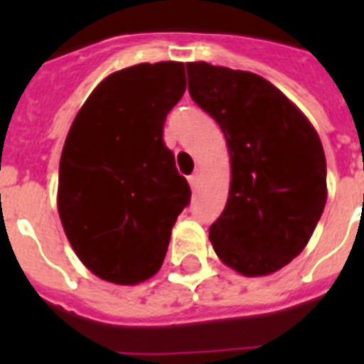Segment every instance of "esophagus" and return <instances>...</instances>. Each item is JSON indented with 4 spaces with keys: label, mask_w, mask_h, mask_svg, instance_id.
<instances>
[{
    "label": "esophagus",
    "mask_w": 364,
    "mask_h": 364,
    "mask_svg": "<svg viewBox=\"0 0 364 364\" xmlns=\"http://www.w3.org/2000/svg\"><path fill=\"white\" fill-rule=\"evenodd\" d=\"M198 180H200V171H195L191 176H189V184H191L193 188H197Z\"/></svg>",
    "instance_id": "esophagus-1"
}]
</instances>
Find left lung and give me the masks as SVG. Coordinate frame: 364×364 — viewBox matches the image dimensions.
Instances as JSON below:
<instances>
[{
    "mask_svg": "<svg viewBox=\"0 0 364 364\" xmlns=\"http://www.w3.org/2000/svg\"><path fill=\"white\" fill-rule=\"evenodd\" d=\"M189 95L226 136L231 184L210 240L246 277L284 268L310 240L326 204V159L308 118L259 74L188 63Z\"/></svg>",
    "mask_w": 364,
    "mask_h": 364,
    "instance_id": "obj_1",
    "label": "left lung"
}]
</instances>
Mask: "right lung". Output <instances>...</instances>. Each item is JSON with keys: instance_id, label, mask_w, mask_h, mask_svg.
I'll list each match as a JSON object with an SVG mask.
<instances>
[{"instance_id": "obj_1", "label": "right lung", "mask_w": 364, "mask_h": 364, "mask_svg": "<svg viewBox=\"0 0 364 364\" xmlns=\"http://www.w3.org/2000/svg\"><path fill=\"white\" fill-rule=\"evenodd\" d=\"M186 91L184 63L109 74L78 111L60 159L58 213L87 268L114 284L159 272L191 198L164 124Z\"/></svg>"}]
</instances>
